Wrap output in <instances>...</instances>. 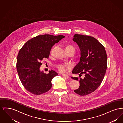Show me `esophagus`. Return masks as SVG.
I'll return each instance as SVG.
<instances>
[{
	"instance_id": "34e87169",
	"label": "esophagus",
	"mask_w": 123,
	"mask_h": 123,
	"mask_svg": "<svg viewBox=\"0 0 123 123\" xmlns=\"http://www.w3.org/2000/svg\"><path fill=\"white\" fill-rule=\"evenodd\" d=\"M62 76H64V77H66V78H70V76H69L68 75H66V74H62Z\"/></svg>"
}]
</instances>
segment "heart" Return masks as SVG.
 I'll return each instance as SVG.
<instances>
[{"mask_svg":"<svg viewBox=\"0 0 123 123\" xmlns=\"http://www.w3.org/2000/svg\"><path fill=\"white\" fill-rule=\"evenodd\" d=\"M65 50H72L75 51V48L73 46L70 44H67L65 47ZM57 68L60 72H64L66 68H68L70 67V65L68 64H59L56 66Z\"/></svg>","mask_w":123,"mask_h":123,"instance_id":"heart-1","label":"heart"}]
</instances>
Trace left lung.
Returning <instances> with one entry per match:
<instances>
[{
  "label": "left lung",
  "instance_id": "obj_1",
  "mask_svg": "<svg viewBox=\"0 0 123 123\" xmlns=\"http://www.w3.org/2000/svg\"><path fill=\"white\" fill-rule=\"evenodd\" d=\"M72 40L79 47L81 57L72 73L85 74L83 79L71 77L80 83L74 92L86 95L94 92L102 81L107 69V54L105 47L93 37L75 34Z\"/></svg>",
  "mask_w": 123,
  "mask_h": 123
}]
</instances>
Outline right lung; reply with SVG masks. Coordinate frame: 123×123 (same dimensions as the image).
I'll use <instances>...</instances> for the list:
<instances>
[{
  "label": "right lung",
  "instance_id": "1",
  "mask_svg": "<svg viewBox=\"0 0 123 123\" xmlns=\"http://www.w3.org/2000/svg\"><path fill=\"white\" fill-rule=\"evenodd\" d=\"M64 37L62 35H38L27 41L20 50L17 71L24 87L30 93L40 95L52 88V80L58 74L53 70L48 74L41 71V61L49 58L53 46Z\"/></svg>",
  "mask_w": 123,
  "mask_h": 123
}]
</instances>
